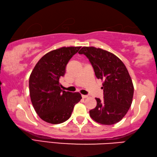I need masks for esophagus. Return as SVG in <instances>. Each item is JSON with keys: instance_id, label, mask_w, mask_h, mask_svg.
Returning <instances> with one entry per match:
<instances>
[{"instance_id": "obj_1", "label": "esophagus", "mask_w": 157, "mask_h": 157, "mask_svg": "<svg viewBox=\"0 0 157 157\" xmlns=\"http://www.w3.org/2000/svg\"><path fill=\"white\" fill-rule=\"evenodd\" d=\"M88 97V96L87 95H82V98H87Z\"/></svg>"}]
</instances>
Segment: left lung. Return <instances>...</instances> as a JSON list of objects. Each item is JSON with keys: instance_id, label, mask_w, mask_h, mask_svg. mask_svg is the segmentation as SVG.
<instances>
[{"instance_id": "obj_1", "label": "left lung", "mask_w": 157, "mask_h": 157, "mask_svg": "<svg viewBox=\"0 0 157 157\" xmlns=\"http://www.w3.org/2000/svg\"><path fill=\"white\" fill-rule=\"evenodd\" d=\"M78 54L86 55L97 78L103 81V98H96L97 106L90 110V116L103 125L119 122L130 109L134 94L132 81L124 63L114 54L94 47H83Z\"/></svg>"}]
</instances>
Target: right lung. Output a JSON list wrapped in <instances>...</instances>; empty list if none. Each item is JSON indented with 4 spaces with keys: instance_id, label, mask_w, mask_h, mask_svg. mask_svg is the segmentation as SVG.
Returning <instances> with one entry per match:
<instances>
[{
    "instance_id": "1",
    "label": "right lung",
    "mask_w": 157,
    "mask_h": 157,
    "mask_svg": "<svg viewBox=\"0 0 157 157\" xmlns=\"http://www.w3.org/2000/svg\"><path fill=\"white\" fill-rule=\"evenodd\" d=\"M81 47H63L48 52L38 60L29 76L31 101L41 119L59 124L70 119L74 107L82 98L78 92L61 90L60 77L67 63Z\"/></svg>"
}]
</instances>
